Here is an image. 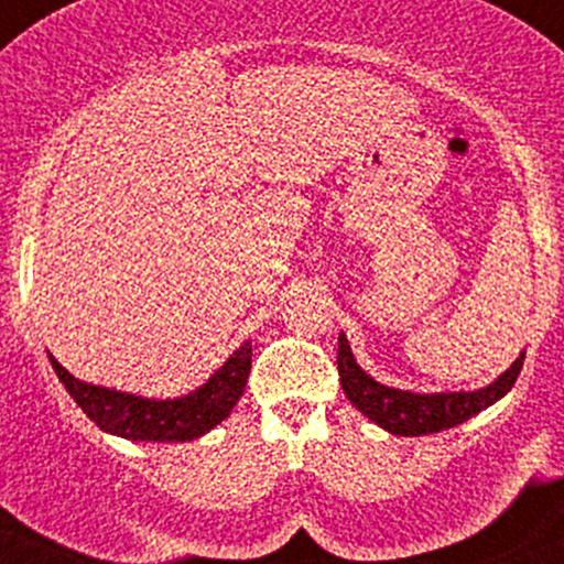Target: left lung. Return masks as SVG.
Listing matches in <instances>:
<instances>
[{
    "label": "left lung",
    "mask_w": 564,
    "mask_h": 564,
    "mask_svg": "<svg viewBox=\"0 0 564 564\" xmlns=\"http://www.w3.org/2000/svg\"><path fill=\"white\" fill-rule=\"evenodd\" d=\"M522 364L524 350L519 352L517 361L498 380L490 382L487 388H479V391L412 393L377 382L372 375H367L356 364L345 334H339L337 339V369L345 395L358 412H364L372 423L388 433H395V436H429V433L447 431L466 423L468 417L487 410L511 391L519 372H522Z\"/></svg>",
    "instance_id": "1"
}]
</instances>
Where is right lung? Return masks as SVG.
<instances>
[{"label":"right lung","mask_w":564,"mask_h":564,"mask_svg":"<svg viewBox=\"0 0 564 564\" xmlns=\"http://www.w3.org/2000/svg\"><path fill=\"white\" fill-rule=\"evenodd\" d=\"M51 364L77 406L101 431L131 442H192L230 417L251 372V343L240 345L197 391L178 399H144L90 386L66 372L53 356Z\"/></svg>","instance_id":"add662e5"}]
</instances>
